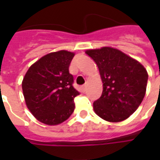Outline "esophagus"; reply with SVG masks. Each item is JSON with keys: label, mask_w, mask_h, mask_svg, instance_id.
I'll return each mask as SVG.
<instances>
[{"label": "esophagus", "mask_w": 160, "mask_h": 160, "mask_svg": "<svg viewBox=\"0 0 160 160\" xmlns=\"http://www.w3.org/2000/svg\"><path fill=\"white\" fill-rule=\"evenodd\" d=\"M81 89H82V90L84 91V92H85V91H86V89H87V85H84L82 87H81Z\"/></svg>", "instance_id": "esophagus-1"}]
</instances>
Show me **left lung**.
I'll list each match as a JSON object with an SVG mask.
<instances>
[{
    "label": "left lung",
    "mask_w": 160,
    "mask_h": 160,
    "mask_svg": "<svg viewBox=\"0 0 160 160\" xmlns=\"http://www.w3.org/2000/svg\"><path fill=\"white\" fill-rule=\"evenodd\" d=\"M85 53L96 63L103 82L102 95L93 104L96 114L109 122L129 118L145 95L146 70L139 61L111 47Z\"/></svg>",
    "instance_id": "1"
}]
</instances>
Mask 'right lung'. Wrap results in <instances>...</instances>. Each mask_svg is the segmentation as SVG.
Segmentation results:
<instances>
[{"label":"right lung","mask_w":160,"mask_h":160,"mask_svg":"<svg viewBox=\"0 0 160 160\" xmlns=\"http://www.w3.org/2000/svg\"><path fill=\"white\" fill-rule=\"evenodd\" d=\"M74 55L66 51L47 54L34 63L24 77L22 90L26 105L43 124H59L74 112V99L80 95L69 72Z\"/></svg>","instance_id":"right-lung-1"}]
</instances>
